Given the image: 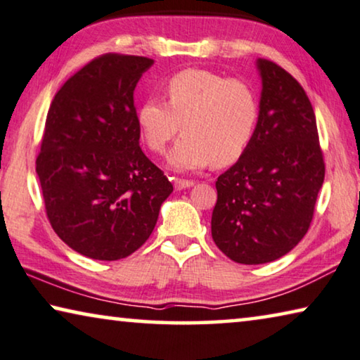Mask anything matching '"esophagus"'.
Here are the masks:
<instances>
[{"label": "esophagus", "mask_w": 360, "mask_h": 360, "mask_svg": "<svg viewBox=\"0 0 360 360\" xmlns=\"http://www.w3.org/2000/svg\"><path fill=\"white\" fill-rule=\"evenodd\" d=\"M194 186V181H187V179H174V189L176 191H182V189H189V187Z\"/></svg>", "instance_id": "34e87169"}]
</instances>
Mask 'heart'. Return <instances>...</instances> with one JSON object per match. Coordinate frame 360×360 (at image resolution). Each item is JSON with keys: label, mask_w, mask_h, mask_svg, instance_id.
<instances>
[{"label": "heart", "mask_w": 360, "mask_h": 360, "mask_svg": "<svg viewBox=\"0 0 360 360\" xmlns=\"http://www.w3.org/2000/svg\"><path fill=\"white\" fill-rule=\"evenodd\" d=\"M257 121L259 98L248 82L203 69L174 74L166 84V103L147 98L137 111L143 141L155 153L182 129L184 136L166 158L178 171L236 163L250 146Z\"/></svg>", "instance_id": "1"}]
</instances>
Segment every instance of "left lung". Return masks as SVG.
<instances>
[{"mask_svg":"<svg viewBox=\"0 0 360 360\" xmlns=\"http://www.w3.org/2000/svg\"><path fill=\"white\" fill-rule=\"evenodd\" d=\"M259 121L243 157L217 181L212 238L229 259L268 264L304 238L325 179L309 96L278 64L257 60Z\"/></svg>","mask_w":360,"mask_h":360,"instance_id":"8db88e82","label":"left lung"}]
</instances>
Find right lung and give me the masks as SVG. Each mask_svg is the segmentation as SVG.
Wrapping results in <instances>:
<instances>
[{"label": "right lung", "instance_id": "1", "mask_svg": "<svg viewBox=\"0 0 360 360\" xmlns=\"http://www.w3.org/2000/svg\"><path fill=\"white\" fill-rule=\"evenodd\" d=\"M103 55L58 90L37 157L55 233L94 260H120L146 243L173 184L143 155L134 90L153 66Z\"/></svg>", "mask_w": 360, "mask_h": 360}]
</instances>
